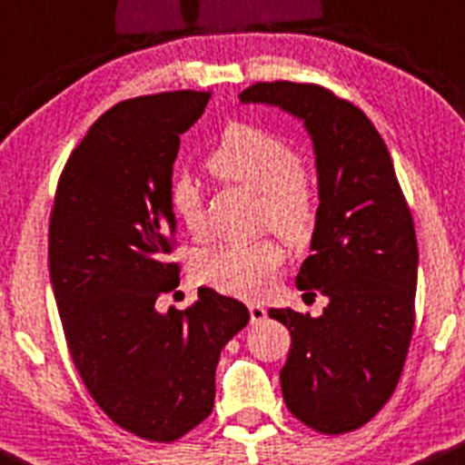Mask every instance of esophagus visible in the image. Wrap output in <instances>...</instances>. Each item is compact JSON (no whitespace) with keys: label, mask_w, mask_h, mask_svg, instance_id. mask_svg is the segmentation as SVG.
Returning a JSON list of instances; mask_svg holds the SVG:
<instances>
[{"label":"esophagus","mask_w":465,"mask_h":465,"mask_svg":"<svg viewBox=\"0 0 465 465\" xmlns=\"http://www.w3.org/2000/svg\"><path fill=\"white\" fill-rule=\"evenodd\" d=\"M265 309L261 304H250V320L252 322H261V320H265Z\"/></svg>","instance_id":"1"}]
</instances>
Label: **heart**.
<instances>
[{"instance_id":"heart-1","label":"heart","mask_w":465,"mask_h":465,"mask_svg":"<svg viewBox=\"0 0 465 465\" xmlns=\"http://www.w3.org/2000/svg\"><path fill=\"white\" fill-rule=\"evenodd\" d=\"M215 179L261 193L259 220L292 245H302L315 232L320 193L315 179L302 168V156L288 141L256 124L233 123L220 136L206 159ZM170 211L191 236L206 232L204 197L191 177L170 183ZM286 261V250L272 236L250 242H224L200 254L195 277L206 286L236 297H254Z\"/></svg>"}]
</instances>
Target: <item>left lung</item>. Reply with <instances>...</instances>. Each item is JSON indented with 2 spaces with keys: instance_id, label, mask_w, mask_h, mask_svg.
Instances as JSON below:
<instances>
[{
  "instance_id": "obj_1",
  "label": "left lung",
  "mask_w": 465,
  "mask_h": 465,
  "mask_svg": "<svg viewBox=\"0 0 465 465\" xmlns=\"http://www.w3.org/2000/svg\"><path fill=\"white\" fill-rule=\"evenodd\" d=\"M241 102L304 120L318 163L320 218L297 288L322 315L270 309L291 331L279 372L288 411L327 436L371 422L395 393L416 322L418 241L384 138L352 102L318 84L259 81Z\"/></svg>"
}]
</instances>
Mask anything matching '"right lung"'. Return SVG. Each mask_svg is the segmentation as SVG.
Wrapping results in <instances>:
<instances>
[{
  "mask_svg": "<svg viewBox=\"0 0 465 465\" xmlns=\"http://www.w3.org/2000/svg\"><path fill=\"white\" fill-rule=\"evenodd\" d=\"M209 99L177 90L108 108L72 150L49 213V277L76 372L115 425L152 443L209 418L220 352L250 320L213 288L156 311L179 286L168 202L179 136Z\"/></svg>",
  "mask_w": 465,
  "mask_h": 465,
  "instance_id": "1",
  "label": "right lung"
}]
</instances>
